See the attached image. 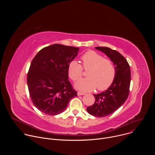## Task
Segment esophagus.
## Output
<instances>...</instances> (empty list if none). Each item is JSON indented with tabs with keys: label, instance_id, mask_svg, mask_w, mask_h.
<instances>
[{
	"label": "esophagus",
	"instance_id": "34e87169",
	"mask_svg": "<svg viewBox=\"0 0 155 155\" xmlns=\"http://www.w3.org/2000/svg\"><path fill=\"white\" fill-rule=\"evenodd\" d=\"M84 94H85L84 93H82V92H80V91H78V93H77L78 96H81V95H84Z\"/></svg>",
	"mask_w": 155,
	"mask_h": 155
}]
</instances>
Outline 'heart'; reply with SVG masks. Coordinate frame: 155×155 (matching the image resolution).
I'll use <instances>...</instances> for the list:
<instances>
[{
    "label": "heart",
    "instance_id": "1",
    "mask_svg": "<svg viewBox=\"0 0 155 155\" xmlns=\"http://www.w3.org/2000/svg\"><path fill=\"white\" fill-rule=\"evenodd\" d=\"M82 66L77 61H72L68 65V74L74 81L80 80L83 76V68L87 71V78L75 84L77 89L83 91L107 90L115 78L116 69L113 62L105 59L94 51H88L81 58Z\"/></svg>",
    "mask_w": 155,
    "mask_h": 155
}]
</instances>
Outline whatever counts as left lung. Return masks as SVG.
I'll return each mask as SVG.
<instances>
[{"instance_id":"left-lung-1","label":"left lung","mask_w":155,"mask_h":155,"mask_svg":"<svg viewBox=\"0 0 155 155\" xmlns=\"http://www.w3.org/2000/svg\"><path fill=\"white\" fill-rule=\"evenodd\" d=\"M110 58L116 69L115 78L108 90L97 94H93L95 102L86 110L90 115L104 117L114 114L126 101L129 93L130 83V66L118 51L108 47H95Z\"/></svg>"}]
</instances>
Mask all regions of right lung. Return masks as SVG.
<instances>
[{
  "label": "right lung",
  "mask_w": 155,
  "mask_h": 155,
  "mask_svg": "<svg viewBox=\"0 0 155 155\" xmlns=\"http://www.w3.org/2000/svg\"><path fill=\"white\" fill-rule=\"evenodd\" d=\"M78 48L54 44L43 48L32 59L27 76L29 95L40 112L58 115L77 96L68 77V65Z\"/></svg>",
  "instance_id": "add662e5"
}]
</instances>
